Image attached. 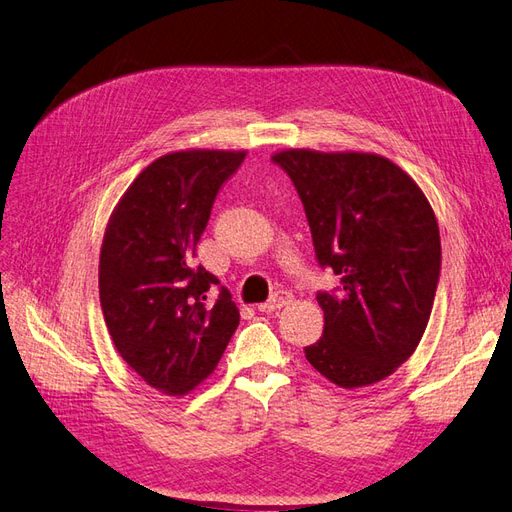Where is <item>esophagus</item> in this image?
Wrapping results in <instances>:
<instances>
[{"label": "esophagus", "instance_id": "obj_1", "mask_svg": "<svg viewBox=\"0 0 512 512\" xmlns=\"http://www.w3.org/2000/svg\"><path fill=\"white\" fill-rule=\"evenodd\" d=\"M290 301H293V295H290L288 290H278V293H275L269 301L260 303L258 310H260V312H275V310H280V308L288 306Z\"/></svg>", "mask_w": 512, "mask_h": 512}]
</instances>
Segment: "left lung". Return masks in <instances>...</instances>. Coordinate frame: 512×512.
<instances>
[{
  "instance_id": "1",
  "label": "left lung",
  "mask_w": 512,
  "mask_h": 512,
  "mask_svg": "<svg viewBox=\"0 0 512 512\" xmlns=\"http://www.w3.org/2000/svg\"><path fill=\"white\" fill-rule=\"evenodd\" d=\"M271 159L299 193L316 260L340 278L316 295L325 329L306 359L344 390L390 377L433 310L441 243L431 204L381 155L290 148Z\"/></svg>"
}]
</instances>
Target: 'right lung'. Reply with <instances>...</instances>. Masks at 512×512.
<instances>
[{"label":"right lung","instance_id":"obj_1","mask_svg":"<svg viewBox=\"0 0 512 512\" xmlns=\"http://www.w3.org/2000/svg\"><path fill=\"white\" fill-rule=\"evenodd\" d=\"M245 150H178L140 172L103 237L99 295L120 357L159 392L183 396L215 370L239 327V308L193 267L215 196Z\"/></svg>","mask_w":512,"mask_h":512}]
</instances>
